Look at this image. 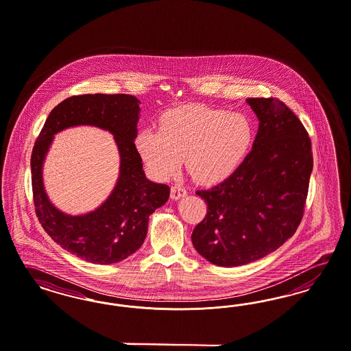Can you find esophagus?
<instances>
[{
	"instance_id": "esophagus-1",
	"label": "esophagus",
	"mask_w": 351,
	"mask_h": 351,
	"mask_svg": "<svg viewBox=\"0 0 351 351\" xmlns=\"http://www.w3.org/2000/svg\"><path fill=\"white\" fill-rule=\"evenodd\" d=\"M186 195H187L186 189H183V187L180 186V184H174V186H171L170 196H171V199H173V200H178L180 197H183V196H186Z\"/></svg>"
}]
</instances>
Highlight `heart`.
I'll use <instances>...</instances> for the list:
<instances>
[{
    "mask_svg": "<svg viewBox=\"0 0 351 351\" xmlns=\"http://www.w3.org/2000/svg\"><path fill=\"white\" fill-rule=\"evenodd\" d=\"M254 139L250 119L204 105L173 109L160 118L158 130L147 128L135 147L154 177L167 180L181 167L206 186L230 178L243 164Z\"/></svg>",
    "mask_w": 351,
    "mask_h": 351,
    "instance_id": "obj_1",
    "label": "heart"
}]
</instances>
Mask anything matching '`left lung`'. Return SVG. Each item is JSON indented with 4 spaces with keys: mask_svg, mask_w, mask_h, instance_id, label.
I'll return each mask as SVG.
<instances>
[{
    "mask_svg": "<svg viewBox=\"0 0 351 351\" xmlns=\"http://www.w3.org/2000/svg\"><path fill=\"white\" fill-rule=\"evenodd\" d=\"M259 118L251 152L230 178L197 190L207 215L195 250L220 267L245 265L282 246L303 217L311 176V139L299 118L273 97H251Z\"/></svg>",
    "mask_w": 351,
    "mask_h": 351,
    "instance_id": "1",
    "label": "left lung"
}]
</instances>
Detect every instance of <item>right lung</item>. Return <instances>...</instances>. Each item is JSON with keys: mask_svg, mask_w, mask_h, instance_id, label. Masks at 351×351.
I'll list each match as a JSON object with an SVG mask.
<instances>
[{"mask_svg": "<svg viewBox=\"0 0 351 351\" xmlns=\"http://www.w3.org/2000/svg\"><path fill=\"white\" fill-rule=\"evenodd\" d=\"M139 100L131 95H79L57 105L40 131L31 155L35 212L41 226L67 252L93 264H113L143 245L149 216L169 199L168 184L145 178L134 139ZM79 124L96 125L115 135L121 157L120 177L105 203L86 215L71 217L54 208L42 183V162L54 133Z\"/></svg>", "mask_w": 351, "mask_h": 351, "instance_id": "obj_1", "label": "right lung"}]
</instances>
